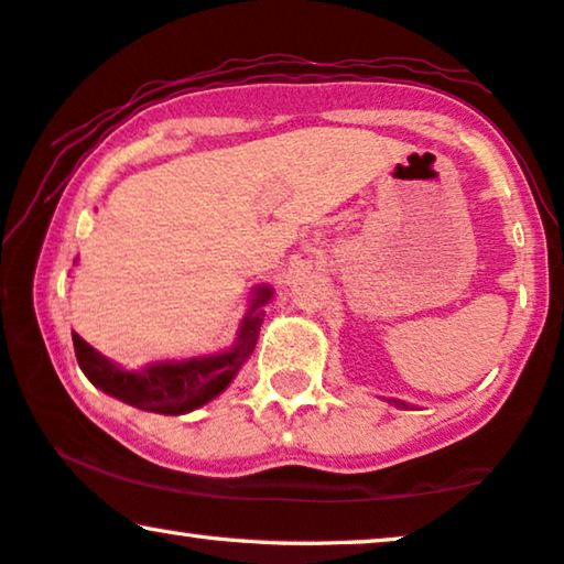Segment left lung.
<instances>
[{
  "label": "left lung",
  "mask_w": 564,
  "mask_h": 564,
  "mask_svg": "<svg viewBox=\"0 0 564 564\" xmlns=\"http://www.w3.org/2000/svg\"><path fill=\"white\" fill-rule=\"evenodd\" d=\"M398 405H405V403H398Z\"/></svg>",
  "instance_id": "obj_1"
}]
</instances>
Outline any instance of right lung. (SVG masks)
Instances as JSON below:
<instances>
[{"instance_id":"add662e5","label":"right lung","mask_w":564,"mask_h":564,"mask_svg":"<svg viewBox=\"0 0 564 564\" xmlns=\"http://www.w3.org/2000/svg\"><path fill=\"white\" fill-rule=\"evenodd\" d=\"M272 297V290L259 288L249 315L238 330V341L230 351L215 354V357L189 359V361H164V365H151L143 372H126L115 367L110 359L97 354L84 341L79 334L74 336V351L82 372L89 377V382L107 395L122 400V403L143 408L151 413L180 415L189 413L195 408L205 405L207 400L220 395L234 380L238 369L251 357L257 346L264 311L261 305Z\"/></svg>"}]
</instances>
